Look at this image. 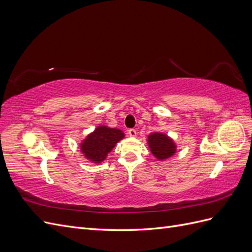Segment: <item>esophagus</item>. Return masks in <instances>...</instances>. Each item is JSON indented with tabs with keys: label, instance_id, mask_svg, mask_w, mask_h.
Here are the masks:
<instances>
[{
	"label": "esophagus",
	"instance_id": "1",
	"mask_svg": "<svg viewBox=\"0 0 252 252\" xmlns=\"http://www.w3.org/2000/svg\"><path fill=\"white\" fill-rule=\"evenodd\" d=\"M128 134H129V136H131V138H135V136H136L135 129H129Z\"/></svg>",
	"mask_w": 252,
	"mask_h": 252
}]
</instances>
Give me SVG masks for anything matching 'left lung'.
Returning <instances> with one entry per match:
<instances>
[{"instance_id":"8db88e82","label":"left lung","mask_w":252,"mask_h":252,"mask_svg":"<svg viewBox=\"0 0 252 252\" xmlns=\"http://www.w3.org/2000/svg\"><path fill=\"white\" fill-rule=\"evenodd\" d=\"M148 147L151 154L158 161L171 158L177 152V145L174 141L163 132H152L148 135Z\"/></svg>"}]
</instances>
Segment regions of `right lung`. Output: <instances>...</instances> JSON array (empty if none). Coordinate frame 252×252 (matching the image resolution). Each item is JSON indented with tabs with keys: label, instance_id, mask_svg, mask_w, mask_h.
<instances>
[{
	"label": "right lung",
	"instance_id": "obj_1",
	"mask_svg": "<svg viewBox=\"0 0 252 252\" xmlns=\"http://www.w3.org/2000/svg\"><path fill=\"white\" fill-rule=\"evenodd\" d=\"M124 138L125 133L120 129L100 125L81 142V152L89 162L100 164Z\"/></svg>",
	"mask_w": 252,
	"mask_h": 252
}]
</instances>
